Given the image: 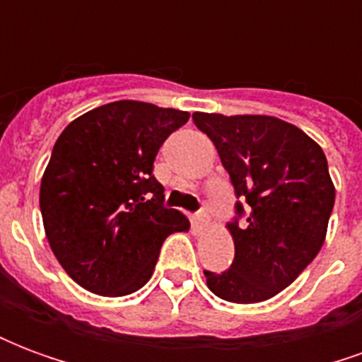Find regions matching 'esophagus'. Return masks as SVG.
Listing matches in <instances>:
<instances>
[{"instance_id":"esophagus-1","label":"esophagus","mask_w":362,"mask_h":362,"mask_svg":"<svg viewBox=\"0 0 362 362\" xmlns=\"http://www.w3.org/2000/svg\"><path fill=\"white\" fill-rule=\"evenodd\" d=\"M209 219H211V217H209V209H207V207H202V209L197 211V225L202 228L209 227Z\"/></svg>"}]
</instances>
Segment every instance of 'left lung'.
Listing matches in <instances>:
<instances>
[{
    "instance_id": "1",
    "label": "left lung",
    "mask_w": 362,
    "mask_h": 362,
    "mask_svg": "<svg viewBox=\"0 0 362 362\" xmlns=\"http://www.w3.org/2000/svg\"><path fill=\"white\" fill-rule=\"evenodd\" d=\"M192 118L215 145L238 199L228 223L235 259L227 272H204L207 287L228 303L267 300L326 240L335 202L326 155L303 129L273 116L196 112Z\"/></svg>"
}]
</instances>
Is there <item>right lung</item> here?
I'll return each instance as SVG.
<instances>
[{
	"label": "right lung",
	"instance_id": "add662e5",
	"mask_svg": "<svg viewBox=\"0 0 362 362\" xmlns=\"http://www.w3.org/2000/svg\"><path fill=\"white\" fill-rule=\"evenodd\" d=\"M188 112L116 100L74 119L40 184L48 243L67 275L103 296L132 295L157 266L166 236L189 221L165 207L153 163Z\"/></svg>",
	"mask_w": 362,
	"mask_h": 362
}]
</instances>
